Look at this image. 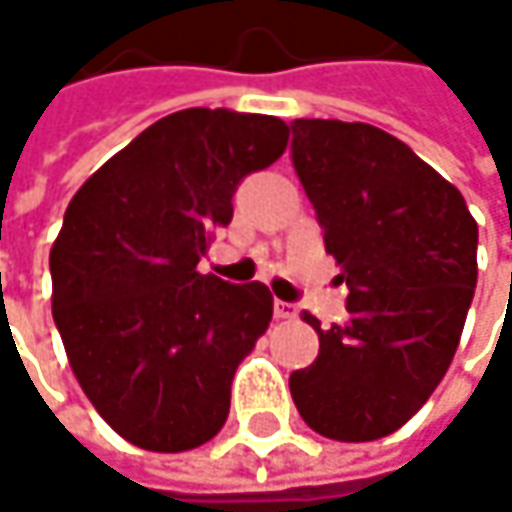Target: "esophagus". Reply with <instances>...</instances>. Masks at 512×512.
<instances>
[{
  "label": "esophagus",
  "instance_id": "1",
  "mask_svg": "<svg viewBox=\"0 0 512 512\" xmlns=\"http://www.w3.org/2000/svg\"><path fill=\"white\" fill-rule=\"evenodd\" d=\"M272 311H275L278 320H293V317H296V305H293V302H284V299H275Z\"/></svg>",
  "mask_w": 512,
  "mask_h": 512
}]
</instances>
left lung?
<instances>
[{
  "label": "left lung",
  "mask_w": 512,
  "mask_h": 512,
  "mask_svg": "<svg viewBox=\"0 0 512 512\" xmlns=\"http://www.w3.org/2000/svg\"><path fill=\"white\" fill-rule=\"evenodd\" d=\"M290 130L293 168L350 290L344 326L305 314L320 353L290 373V394L320 436L373 442L451 367L477 284V222L457 186L379 127L296 118Z\"/></svg>",
  "instance_id": "1"
}]
</instances>
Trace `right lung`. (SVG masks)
Segmentation results:
<instances>
[{
    "mask_svg": "<svg viewBox=\"0 0 512 512\" xmlns=\"http://www.w3.org/2000/svg\"><path fill=\"white\" fill-rule=\"evenodd\" d=\"M287 148V124L183 109L139 133L73 195L52 243V320L103 421L156 454L210 442L237 364L272 320L266 284L201 275L237 186Z\"/></svg>",
    "mask_w": 512,
    "mask_h": 512,
    "instance_id": "obj_1",
    "label": "right lung"
}]
</instances>
